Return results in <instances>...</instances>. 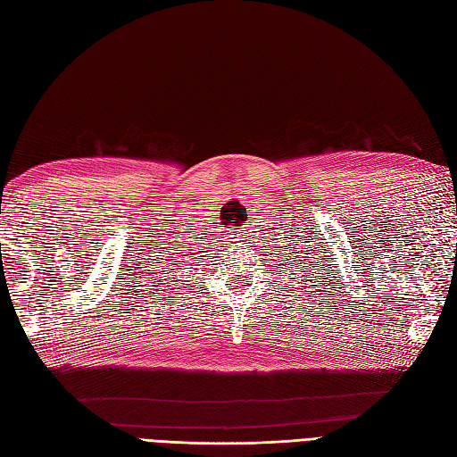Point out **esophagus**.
Segmentation results:
<instances>
[{"label": "esophagus", "instance_id": "esophagus-1", "mask_svg": "<svg viewBox=\"0 0 457 457\" xmlns=\"http://www.w3.org/2000/svg\"><path fill=\"white\" fill-rule=\"evenodd\" d=\"M228 237H229V241H234V245H236V244H239V241H241V231L239 229H229Z\"/></svg>", "mask_w": 457, "mask_h": 457}]
</instances>
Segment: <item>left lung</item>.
<instances>
[{"instance_id": "8db88e82", "label": "left lung", "mask_w": 457, "mask_h": 457, "mask_svg": "<svg viewBox=\"0 0 457 457\" xmlns=\"http://www.w3.org/2000/svg\"><path fill=\"white\" fill-rule=\"evenodd\" d=\"M278 255H280V267L285 269L283 270L285 277L290 275V280H295V285H300V283L306 285V283H312V280H316V277L312 275L318 270V269H314L316 267L314 259L308 257V253H304V251H298L296 247L285 245ZM277 275H280V270H277ZM316 275L320 277L322 273H316Z\"/></svg>"}]
</instances>
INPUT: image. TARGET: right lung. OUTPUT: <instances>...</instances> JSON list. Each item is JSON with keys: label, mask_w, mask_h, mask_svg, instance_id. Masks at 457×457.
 Segmentation results:
<instances>
[{"label": "right lung", "mask_w": 457, "mask_h": 457, "mask_svg": "<svg viewBox=\"0 0 457 457\" xmlns=\"http://www.w3.org/2000/svg\"><path fill=\"white\" fill-rule=\"evenodd\" d=\"M172 277H174V275H172Z\"/></svg>", "instance_id": "add662e5"}]
</instances>
